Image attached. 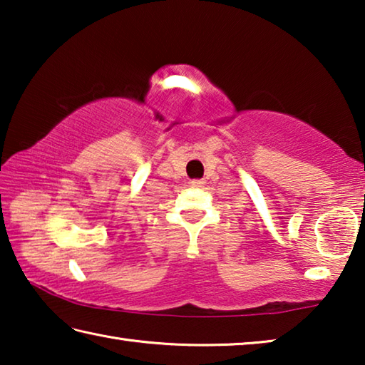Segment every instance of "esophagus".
<instances>
[{
  "mask_svg": "<svg viewBox=\"0 0 365 365\" xmlns=\"http://www.w3.org/2000/svg\"><path fill=\"white\" fill-rule=\"evenodd\" d=\"M202 185H205V180H190V187H191V188L202 187Z\"/></svg>",
  "mask_w": 365,
  "mask_h": 365,
  "instance_id": "obj_1",
  "label": "esophagus"
}]
</instances>
